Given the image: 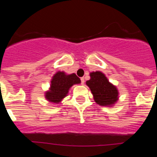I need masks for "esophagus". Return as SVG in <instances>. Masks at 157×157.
Returning <instances> with one entry per match:
<instances>
[{
    "label": "esophagus",
    "instance_id": "esophagus-1",
    "mask_svg": "<svg viewBox=\"0 0 157 157\" xmlns=\"http://www.w3.org/2000/svg\"><path fill=\"white\" fill-rule=\"evenodd\" d=\"M81 80V83H82V85H84V82H85V80H84V77H81L80 78Z\"/></svg>",
    "mask_w": 157,
    "mask_h": 157
}]
</instances>
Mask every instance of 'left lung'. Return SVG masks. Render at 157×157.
<instances>
[{
	"label": "left lung",
	"instance_id": "1",
	"mask_svg": "<svg viewBox=\"0 0 157 157\" xmlns=\"http://www.w3.org/2000/svg\"><path fill=\"white\" fill-rule=\"evenodd\" d=\"M97 104L105 107H113L119 100V91L102 71L90 72V80L86 82Z\"/></svg>",
	"mask_w": 157,
	"mask_h": 157
}]
</instances>
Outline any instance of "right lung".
<instances>
[{"label": "right lung", "mask_w": 157, "mask_h": 157, "mask_svg": "<svg viewBox=\"0 0 157 157\" xmlns=\"http://www.w3.org/2000/svg\"><path fill=\"white\" fill-rule=\"evenodd\" d=\"M50 82L49 88L45 92L44 97L51 103L58 104L68 96L71 86L80 84L81 80L75 73L67 74L59 71L52 76Z\"/></svg>", "instance_id": "obj_1"}]
</instances>
